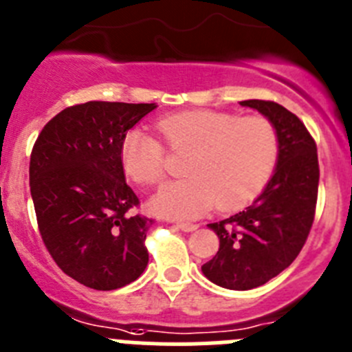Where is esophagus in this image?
<instances>
[{"instance_id":"1","label":"esophagus","mask_w":352,"mask_h":352,"mask_svg":"<svg viewBox=\"0 0 352 352\" xmlns=\"http://www.w3.org/2000/svg\"><path fill=\"white\" fill-rule=\"evenodd\" d=\"M177 228H179V230H182V231H186V233H189V231H195L196 228V224H192V223H177Z\"/></svg>"}]
</instances>
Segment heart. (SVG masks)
I'll use <instances>...</instances> for the list:
<instances>
[{
  "mask_svg": "<svg viewBox=\"0 0 352 352\" xmlns=\"http://www.w3.org/2000/svg\"><path fill=\"white\" fill-rule=\"evenodd\" d=\"M172 151H192L186 161L188 179L164 184L151 199V210L168 217H198L217 205L233 210L265 189L278 160V135L263 116L239 117L215 110H188L157 121ZM126 175L140 186L161 182L166 153L154 135L129 129L121 142Z\"/></svg>",
  "mask_w": 352,
  "mask_h": 352,
  "instance_id": "1",
  "label": "heart"
}]
</instances>
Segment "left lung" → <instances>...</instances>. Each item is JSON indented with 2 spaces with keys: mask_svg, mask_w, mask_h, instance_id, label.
<instances>
[{
  "mask_svg": "<svg viewBox=\"0 0 352 352\" xmlns=\"http://www.w3.org/2000/svg\"><path fill=\"white\" fill-rule=\"evenodd\" d=\"M275 126L278 160L274 175L249 207L208 224L219 251L201 267L205 277L226 289L263 286L300 254L314 223L318 201V147L298 117L275 101L247 100Z\"/></svg>",
  "mask_w": 352,
  "mask_h": 352,
  "instance_id": "obj_1",
  "label": "left lung"
}]
</instances>
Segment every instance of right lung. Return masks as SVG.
<instances>
[{
	"instance_id": "obj_1",
	"label": "right lung",
	"mask_w": 352,
	"mask_h": 352,
	"mask_svg": "<svg viewBox=\"0 0 352 352\" xmlns=\"http://www.w3.org/2000/svg\"><path fill=\"white\" fill-rule=\"evenodd\" d=\"M156 103L87 101L52 117L34 142L31 198L38 230L59 268L77 283L112 291L137 280L148 263L153 219L133 215L121 142Z\"/></svg>"
}]
</instances>
